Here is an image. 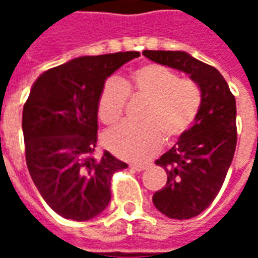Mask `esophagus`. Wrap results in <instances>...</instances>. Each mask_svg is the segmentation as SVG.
Here are the masks:
<instances>
[{"label": "esophagus", "mask_w": 258, "mask_h": 258, "mask_svg": "<svg viewBox=\"0 0 258 258\" xmlns=\"http://www.w3.org/2000/svg\"><path fill=\"white\" fill-rule=\"evenodd\" d=\"M130 168H131V170H134V171H138V173H140V171H144V170H146V166H142V164H131V166H130Z\"/></svg>", "instance_id": "34e87169"}]
</instances>
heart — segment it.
Masks as SVG:
<instances>
[{
    "instance_id": "1",
    "label": "heart",
    "mask_w": 258,
    "mask_h": 258,
    "mask_svg": "<svg viewBox=\"0 0 258 258\" xmlns=\"http://www.w3.org/2000/svg\"><path fill=\"white\" fill-rule=\"evenodd\" d=\"M145 98L142 124H121L103 135V144L116 156L145 162L160 151L164 137L174 141L194 124L202 103V91L194 80L162 64L135 69L128 81L110 77L98 98V116L107 125L123 117L127 98Z\"/></svg>"
}]
</instances>
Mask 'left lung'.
<instances>
[{
  "instance_id": "obj_1",
  "label": "left lung",
  "mask_w": 258,
  "mask_h": 258,
  "mask_svg": "<svg viewBox=\"0 0 258 258\" xmlns=\"http://www.w3.org/2000/svg\"><path fill=\"white\" fill-rule=\"evenodd\" d=\"M159 64L189 74L202 91V103L189 130L157 159L167 184L153 195L164 216L188 220L199 216L221 189L236 148V102L221 73L184 51H144Z\"/></svg>"
}]
</instances>
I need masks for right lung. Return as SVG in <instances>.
I'll use <instances>...</instances> for the list:
<instances>
[{
    "label": "right lung",
    "mask_w": 258,
    "mask_h": 258,
    "mask_svg": "<svg viewBox=\"0 0 258 258\" xmlns=\"http://www.w3.org/2000/svg\"><path fill=\"white\" fill-rule=\"evenodd\" d=\"M140 52L81 56L44 72L23 106L27 168L42 199L59 216L87 221L110 202V179L127 164L98 141V98L105 80Z\"/></svg>",
    "instance_id": "add662e5"
}]
</instances>
